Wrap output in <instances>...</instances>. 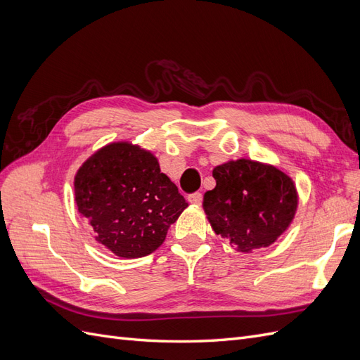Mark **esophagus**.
<instances>
[{"instance_id":"obj_1","label":"esophagus","mask_w":360,"mask_h":360,"mask_svg":"<svg viewBox=\"0 0 360 360\" xmlns=\"http://www.w3.org/2000/svg\"><path fill=\"white\" fill-rule=\"evenodd\" d=\"M188 200H189V202H192V204H197V205H201V202H202V193H200V192H195V193H191L189 197H188Z\"/></svg>"}]
</instances>
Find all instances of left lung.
<instances>
[{
  "label": "left lung",
  "mask_w": 360,
  "mask_h": 360,
  "mask_svg": "<svg viewBox=\"0 0 360 360\" xmlns=\"http://www.w3.org/2000/svg\"><path fill=\"white\" fill-rule=\"evenodd\" d=\"M216 188L202 207L213 231L240 252L267 248L284 233L297 209L292 180L281 169L238 159L213 169Z\"/></svg>",
  "instance_id": "8db88e82"
}]
</instances>
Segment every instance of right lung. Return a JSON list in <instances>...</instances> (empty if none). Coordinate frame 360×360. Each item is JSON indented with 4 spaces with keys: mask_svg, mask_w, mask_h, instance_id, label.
<instances>
[{
    "mask_svg": "<svg viewBox=\"0 0 360 360\" xmlns=\"http://www.w3.org/2000/svg\"><path fill=\"white\" fill-rule=\"evenodd\" d=\"M75 201L96 240L117 257L156 250L188 202L150 151L112 143L84 162L75 177Z\"/></svg>",
    "mask_w": 360,
    "mask_h": 360,
    "instance_id": "obj_1",
    "label": "right lung"
}]
</instances>
